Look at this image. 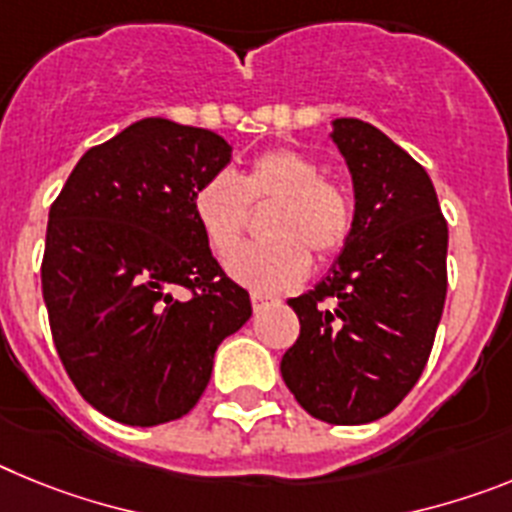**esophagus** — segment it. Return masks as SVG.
Listing matches in <instances>:
<instances>
[{"instance_id":"esophagus-1","label":"esophagus","mask_w":512,"mask_h":512,"mask_svg":"<svg viewBox=\"0 0 512 512\" xmlns=\"http://www.w3.org/2000/svg\"><path fill=\"white\" fill-rule=\"evenodd\" d=\"M277 302H279L277 297L264 295V292H251V305H253V310H256V312L266 310L269 305H277Z\"/></svg>"}]
</instances>
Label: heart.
Wrapping results in <instances>:
<instances>
[{
	"label": "heart",
	"mask_w": 512,
	"mask_h": 512,
	"mask_svg": "<svg viewBox=\"0 0 512 512\" xmlns=\"http://www.w3.org/2000/svg\"><path fill=\"white\" fill-rule=\"evenodd\" d=\"M277 199L267 221L275 238L247 244L228 259L225 269L238 284L256 292H284L307 277L310 248L330 259L346 246L354 228V205L341 184L323 179L310 156L292 148L261 153L238 179L217 171L194 189V217L217 256H228L247 222V205Z\"/></svg>",
	"instance_id": "b5f03b06"
}]
</instances>
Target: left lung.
<instances>
[{"label": "left lung", "mask_w": 512, "mask_h": 512, "mask_svg": "<svg viewBox=\"0 0 512 512\" xmlns=\"http://www.w3.org/2000/svg\"><path fill=\"white\" fill-rule=\"evenodd\" d=\"M330 125L354 184V228L315 289L287 300L300 338L279 369L312 418L361 425L392 413L423 374L446 302L449 228L408 151L364 120Z\"/></svg>", "instance_id": "left-lung-1"}]
</instances>
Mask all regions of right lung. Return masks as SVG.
<instances>
[{
	"label": "right lung",
	"mask_w": 512,
	"mask_h": 512,
	"mask_svg": "<svg viewBox=\"0 0 512 512\" xmlns=\"http://www.w3.org/2000/svg\"><path fill=\"white\" fill-rule=\"evenodd\" d=\"M230 153L212 130L146 117L89 148L51 205L40 277L53 343L79 395L117 423L187 415L217 346L251 318L192 207Z\"/></svg>",
	"instance_id": "add662e5"
}]
</instances>
